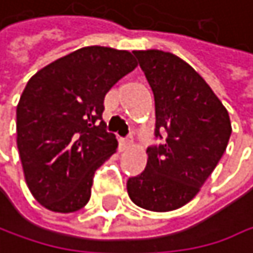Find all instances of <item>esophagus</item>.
I'll use <instances>...</instances> for the list:
<instances>
[{"label":"esophagus","instance_id":"obj_1","mask_svg":"<svg viewBox=\"0 0 253 253\" xmlns=\"http://www.w3.org/2000/svg\"><path fill=\"white\" fill-rule=\"evenodd\" d=\"M132 138H126V139H120V145H121V150L124 151V150H127L130 145H132Z\"/></svg>","mask_w":253,"mask_h":253}]
</instances>
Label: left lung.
Instances as JSON below:
<instances>
[{
    "instance_id": "8db88e82",
    "label": "left lung",
    "mask_w": 253,
    "mask_h": 253,
    "mask_svg": "<svg viewBox=\"0 0 253 253\" xmlns=\"http://www.w3.org/2000/svg\"><path fill=\"white\" fill-rule=\"evenodd\" d=\"M156 102V136L145 170L127 181L135 205L153 212L182 208L196 197L221 160L231 135L230 115L209 84L181 57L136 50Z\"/></svg>"
}]
</instances>
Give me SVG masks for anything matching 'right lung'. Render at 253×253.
<instances>
[{
  "mask_svg": "<svg viewBox=\"0 0 253 253\" xmlns=\"http://www.w3.org/2000/svg\"><path fill=\"white\" fill-rule=\"evenodd\" d=\"M127 50L90 45L40 69L16 109L17 148L29 191L45 209L87 205L93 176L117 150L102 121L109 88L136 68Z\"/></svg>",
  "mask_w": 253,
  "mask_h": 253,
  "instance_id": "add662e5",
  "label": "right lung"
}]
</instances>
